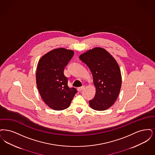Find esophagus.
I'll list each match as a JSON object with an SVG mask.
<instances>
[{
  "instance_id": "obj_1",
  "label": "esophagus",
  "mask_w": 155,
  "mask_h": 155,
  "mask_svg": "<svg viewBox=\"0 0 155 155\" xmlns=\"http://www.w3.org/2000/svg\"><path fill=\"white\" fill-rule=\"evenodd\" d=\"M84 86H82V87H78V91L79 92H81V90H83L84 89Z\"/></svg>"
}]
</instances>
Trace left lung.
<instances>
[{
	"label": "left lung",
	"mask_w": 155,
	"mask_h": 155,
	"mask_svg": "<svg viewBox=\"0 0 155 155\" xmlns=\"http://www.w3.org/2000/svg\"><path fill=\"white\" fill-rule=\"evenodd\" d=\"M79 58L90 69L96 88L89 105L96 110H105L114 104L121 86L119 65L114 57L102 47H95L81 54Z\"/></svg>",
	"instance_id": "8db88e82"
}]
</instances>
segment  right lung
Wrapping results in <instances>:
<instances>
[{"instance_id":"add662e5","label":"right lung","mask_w":155,"mask_h":155,"mask_svg":"<svg viewBox=\"0 0 155 155\" xmlns=\"http://www.w3.org/2000/svg\"><path fill=\"white\" fill-rule=\"evenodd\" d=\"M74 52L65 48H55L43 55L39 61L36 73L37 87L41 98L50 108L61 110L68 108L77 93L68 86L64 68Z\"/></svg>"}]
</instances>
